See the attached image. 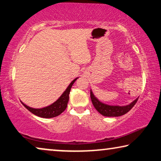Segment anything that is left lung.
I'll list each match as a JSON object with an SVG mask.
<instances>
[{
	"instance_id": "1",
	"label": "left lung",
	"mask_w": 161,
	"mask_h": 161,
	"mask_svg": "<svg viewBox=\"0 0 161 161\" xmlns=\"http://www.w3.org/2000/svg\"><path fill=\"white\" fill-rule=\"evenodd\" d=\"M90 97L93 104L94 107L95 108L100 114L105 116H109V117H114V116H120L127 114L132 108H133L136 102L138 101V98H136L135 100L133 101L130 104L125 105V106H119V105H109L105 104L100 102L95 96L94 95L93 92L90 90Z\"/></svg>"
}]
</instances>
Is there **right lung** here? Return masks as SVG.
Listing matches in <instances>:
<instances>
[{"label": "right lung", "mask_w": 161, "mask_h": 161, "mask_svg": "<svg viewBox=\"0 0 161 161\" xmlns=\"http://www.w3.org/2000/svg\"><path fill=\"white\" fill-rule=\"evenodd\" d=\"M78 78L74 79L70 83V84L68 86L67 89L63 92V94H61L60 97L57 100L56 102H54L53 104L48 105L47 107L42 108H31L25 104H24L23 102V104L26 108H27L30 112H31L32 114H34V115L39 117L42 118H53L56 117V116L60 115L62 112L64 111V110L67 108V103L69 101V94L71 90V88L73 85V83L75 82V80Z\"/></svg>", "instance_id": "add662e5"}]
</instances>
